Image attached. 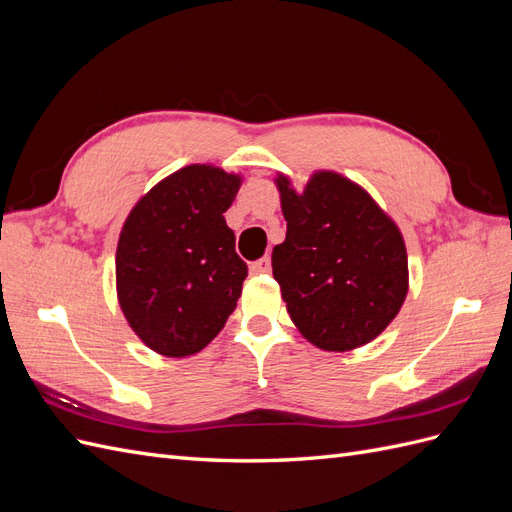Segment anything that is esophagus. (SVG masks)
<instances>
[{
  "label": "esophagus",
  "mask_w": 512,
  "mask_h": 512,
  "mask_svg": "<svg viewBox=\"0 0 512 512\" xmlns=\"http://www.w3.org/2000/svg\"><path fill=\"white\" fill-rule=\"evenodd\" d=\"M250 271L256 273V275H260V273H271V258L265 256V258L254 260L252 265H250Z\"/></svg>",
  "instance_id": "obj_1"
}]
</instances>
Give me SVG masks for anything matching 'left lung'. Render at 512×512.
Here are the masks:
<instances>
[{
	"mask_svg": "<svg viewBox=\"0 0 512 512\" xmlns=\"http://www.w3.org/2000/svg\"><path fill=\"white\" fill-rule=\"evenodd\" d=\"M286 241L273 247V277L301 335L329 352L376 339L408 294V254L397 224L361 185L316 173L303 194L277 177Z\"/></svg>",
	"mask_w": 512,
	"mask_h": 512,
	"instance_id": "left-lung-1",
	"label": "left lung"
}]
</instances>
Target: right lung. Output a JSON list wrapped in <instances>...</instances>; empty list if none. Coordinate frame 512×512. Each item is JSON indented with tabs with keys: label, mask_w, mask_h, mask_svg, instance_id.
<instances>
[{
	"label": "right lung",
	"mask_w": 512,
	"mask_h": 512,
	"mask_svg": "<svg viewBox=\"0 0 512 512\" xmlns=\"http://www.w3.org/2000/svg\"><path fill=\"white\" fill-rule=\"evenodd\" d=\"M239 175L185 166L130 211L117 243V297L143 342L164 356L203 350L235 312L247 265L224 213Z\"/></svg>",
	"instance_id": "add662e5"
}]
</instances>
